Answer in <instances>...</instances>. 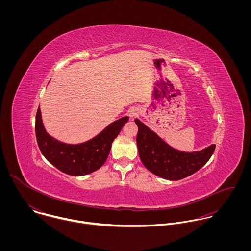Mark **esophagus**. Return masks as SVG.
<instances>
[{"instance_id": "34e87169", "label": "esophagus", "mask_w": 251, "mask_h": 251, "mask_svg": "<svg viewBox=\"0 0 251 251\" xmlns=\"http://www.w3.org/2000/svg\"><path fill=\"white\" fill-rule=\"evenodd\" d=\"M137 115H138V112H137L136 109L133 108V109L129 110V117H130V118H135Z\"/></svg>"}]
</instances>
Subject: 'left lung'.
I'll use <instances>...</instances> for the list:
<instances>
[{
	"instance_id": "1",
	"label": "left lung",
	"mask_w": 251,
	"mask_h": 251,
	"mask_svg": "<svg viewBox=\"0 0 251 251\" xmlns=\"http://www.w3.org/2000/svg\"><path fill=\"white\" fill-rule=\"evenodd\" d=\"M134 121L138 126L136 143L140 159L150 172L160 178L169 180L186 178L201 169L215 151V144L196 151L176 150L141 121Z\"/></svg>"
}]
</instances>
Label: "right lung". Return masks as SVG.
Here are the masks:
<instances>
[{
    "instance_id": "right-lung-1",
    "label": "right lung",
    "mask_w": 251,
    "mask_h": 251,
    "mask_svg": "<svg viewBox=\"0 0 251 251\" xmlns=\"http://www.w3.org/2000/svg\"><path fill=\"white\" fill-rule=\"evenodd\" d=\"M125 116L110 125L94 138L80 144L61 142L47 133L40 108L36 116V136L44 157L60 171L71 176H84L100 169L107 159L114 139L127 123Z\"/></svg>"
}]
</instances>
